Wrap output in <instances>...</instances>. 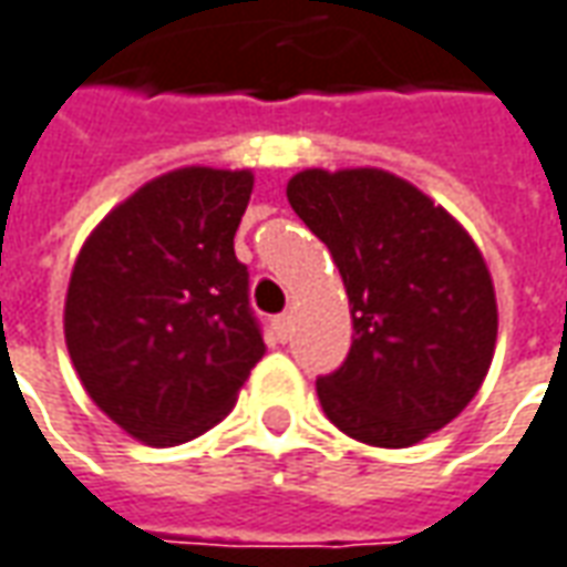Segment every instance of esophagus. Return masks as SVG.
<instances>
[{"label": "esophagus", "mask_w": 567, "mask_h": 567, "mask_svg": "<svg viewBox=\"0 0 567 567\" xmlns=\"http://www.w3.org/2000/svg\"><path fill=\"white\" fill-rule=\"evenodd\" d=\"M272 331H276V338L282 340H291V331H295V316L291 312H282V316H276L272 319Z\"/></svg>", "instance_id": "esophagus-1"}]
</instances>
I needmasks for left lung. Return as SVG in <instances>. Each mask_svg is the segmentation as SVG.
<instances>
[{
	"label": "left lung",
	"instance_id": "1",
	"mask_svg": "<svg viewBox=\"0 0 567 567\" xmlns=\"http://www.w3.org/2000/svg\"><path fill=\"white\" fill-rule=\"evenodd\" d=\"M285 196L328 245L352 347L316 380L328 421L374 449H411L473 402L497 343V295L457 217L383 168H303Z\"/></svg>",
	"mask_w": 567,
	"mask_h": 567
}]
</instances>
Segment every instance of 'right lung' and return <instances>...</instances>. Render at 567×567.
Segmentation results:
<instances>
[{"label": "right lung", "instance_id": "obj_1", "mask_svg": "<svg viewBox=\"0 0 567 567\" xmlns=\"http://www.w3.org/2000/svg\"><path fill=\"white\" fill-rule=\"evenodd\" d=\"M255 174L184 165L91 229L63 300L79 380L118 430L172 449L227 417L267 343L236 260Z\"/></svg>", "mask_w": 567, "mask_h": 567}]
</instances>
